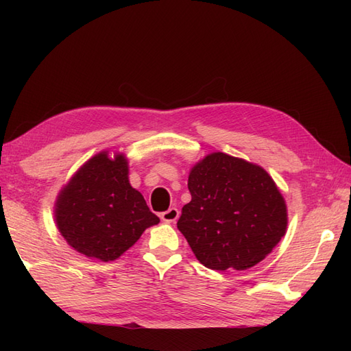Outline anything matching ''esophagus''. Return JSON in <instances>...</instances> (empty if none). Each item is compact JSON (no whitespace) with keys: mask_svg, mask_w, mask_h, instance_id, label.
<instances>
[{"mask_svg":"<svg viewBox=\"0 0 351 351\" xmlns=\"http://www.w3.org/2000/svg\"><path fill=\"white\" fill-rule=\"evenodd\" d=\"M178 217H180V211H178V208H175V206H171L167 211L161 213V220L166 223H175L178 220Z\"/></svg>","mask_w":351,"mask_h":351,"instance_id":"obj_1","label":"esophagus"}]
</instances>
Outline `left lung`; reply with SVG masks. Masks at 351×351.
<instances>
[{"label": "left lung", "mask_w": 351, "mask_h": 351, "mask_svg": "<svg viewBox=\"0 0 351 351\" xmlns=\"http://www.w3.org/2000/svg\"><path fill=\"white\" fill-rule=\"evenodd\" d=\"M189 190L178 229L208 268L245 270L285 235V200L263 167L214 152L191 169Z\"/></svg>", "instance_id": "8db88e82"}]
</instances>
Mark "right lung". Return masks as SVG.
<instances>
[{"instance_id":"1","label":"right lung","mask_w":351,"mask_h":351,"mask_svg":"<svg viewBox=\"0 0 351 351\" xmlns=\"http://www.w3.org/2000/svg\"><path fill=\"white\" fill-rule=\"evenodd\" d=\"M58 230L86 256L114 261L160 219L128 181L123 155L101 152L81 167L62 190L56 205Z\"/></svg>"}]
</instances>
